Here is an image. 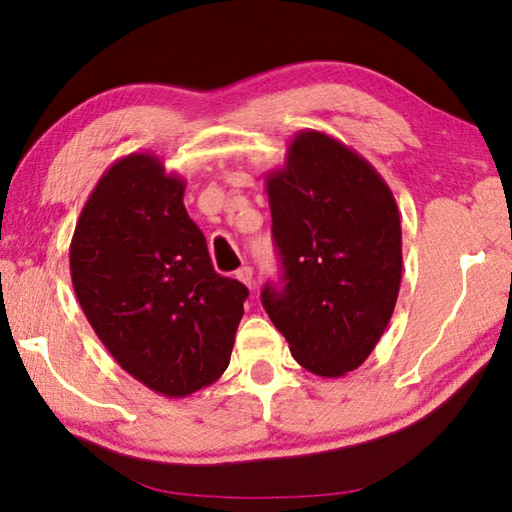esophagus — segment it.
Returning a JSON list of instances; mask_svg holds the SVG:
<instances>
[{
    "label": "esophagus",
    "mask_w": 512,
    "mask_h": 512,
    "mask_svg": "<svg viewBox=\"0 0 512 512\" xmlns=\"http://www.w3.org/2000/svg\"><path fill=\"white\" fill-rule=\"evenodd\" d=\"M236 279L240 281V283H245V286L251 290L254 288V270H251V267H240V270L236 272Z\"/></svg>",
    "instance_id": "esophagus-1"
}]
</instances>
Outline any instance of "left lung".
Instances as JSON below:
<instances>
[{"label":"left lung","instance_id":"8db88e82","mask_svg":"<svg viewBox=\"0 0 512 512\" xmlns=\"http://www.w3.org/2000/svg\"><path fill=\"white\" fill-rule=\"evenodd\" d=\"M286 288L263 306L304 370L338 379L379 345L401 286L395 195L345 142L304 129L265 174Z\"/></svg>","mask_w":512,"mask_h":512}]
</instances>
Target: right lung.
<instances>
[{
    "label": "right lung",
    "mask_w": 512,
    "mask_h": 512,
    "mask_svg": "<svg viewBox=\"0 0 512 512\" xmlns=\"http://www.w3.org/2000/svg\"><path fill=\"white\" fill-rule=\"evenodd\" d=\"M183 192L158 156L117 158L70 242L72 286L97 338L124 372L172 399L224 374L249 295L213 270Z\"/></svg>",
    "instance_id": "add662e5"
}]
</instances>
